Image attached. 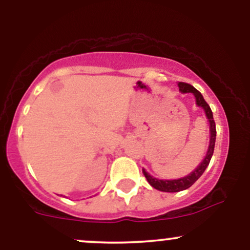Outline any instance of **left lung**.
<instances>
[{"instance_id":"1","label":"left lung","mask_w":250,"mask_h":250,"mask_svg":"<svg viewBox=\"0 0 250 250\" xmlns=\"http://www.w3.org/2000/svg\"><path fill=\"white\" fill-rule=\"evenodd\" d=\"M179 88L181 93H191L195 96V100H196L197 107H201L205 110L206 116H207L209 121V130H210V140H209V147L208 151L206 157L203 159V161L200 163L199 167L195 168L194 171H191L190 174L187 175L185 177H181V179L177 180H159L156 177H153L151 175H149L145 169H142L143 174H145L146 179L149 182V185L151 187H154L157 190L161 191H167V193H176V191L185 190V189H188L189 187L194 185L197 180L200 179L201 175L205 173L206 168L208 167L209 162H210L211 156H213L214 153V147H215V140H216V127H215V121L213 119V113H211V109L209 107V104L205 101L202 94L200 93L197 89H195L193 85L188 84V83L185 82H179Z\"/></svg>"}]
</instances>
